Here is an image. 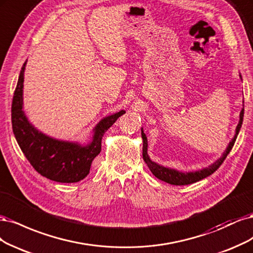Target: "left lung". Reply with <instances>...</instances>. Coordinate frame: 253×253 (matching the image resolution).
<instances>
[{"mask_svg":"<svg viewBox=\"0 0 253 253\" xmlns=\"http://www.w3.org/2000/svg\"><path fill=\"white\" fill-rule=\"evenodd\" d=\"M243 118H244V108L241 111V115H240V123L236 127L235 130V135L232 138V141L229 143L227 147V150L224 152L223 157L221 159H218L214 164H212L211 166L205 168V169H202L199 171H195V172H188V173H183L180 172V171H176L174 169H170V168H166V167H163L160 166L156 163L152 162L148 154H147V137H146V134L144 133L143 129H142V137H143V159L144 162L147 164L148 168L150 169L151 172L153 173L154 176H157L159 180L161 181H164L168 184L171 185H175V186H182V185H189L192 183H195L198 181L203 180V178H205L207 176H209L210 174H212L215 170L218 169V167L223 164V162L225 161V159L227 158L228 153L230 152V150L232 149L233 145L235 143L236 140V136H238L239 132H240V129L242 127L243 124Z\"/></svg>","mask_w":253,"mask_h":253,"instance_id":"left-lung-1","label":"left lung"}]
</instances>
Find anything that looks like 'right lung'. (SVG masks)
Wrapping results in <instances>:
<instances>
[{
	"instance_id": "1",
	"label": "right lung",
	"mask_w": 253,
	"mask_h": 253,
	"mask_svg": "<svg viewBox=\"0 0 253 253\" xmlns=\"http://www.w3.org/2000/svg\"><path fill=\"white\" fill-rule=\"evenodd\" d=\"M25 65L26 62L20 72L11 105L12 130L21 150L37 172L49 180L59 183H77L83 180L89 173L93 159L101 152L104 133L125 111L121 110L102 120L95 127L92 143L85 147L53 140L32 127L22 110Z\"/></svg>"
}]
</instances>
